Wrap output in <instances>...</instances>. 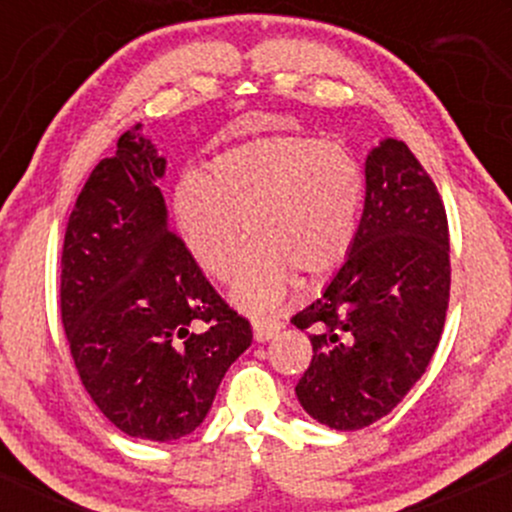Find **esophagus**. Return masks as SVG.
<instances>
[{"label": "esophagus", "mask_w": 512, "mask_h": 512, "mask_svg": "<svg viewBox=\"0 0 512 512\" xmlns=\"http://www.w3.org/2000/svg\"><path fill=\"white\" fill-rule=\"evenodd\" d=\"M281 327L284 325L279 320H272V317H267V320H252V332H255L257 342H269Z\"/></svg>", "instance_id": "esophagus-1"}]
</instances>
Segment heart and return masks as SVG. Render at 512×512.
I'll list each match as a JSON object with an SVG mask.
<instances>
[{"mask_svg":"<svg viewBox=\"0 0 512 512\" xmlns=\"http://www.w3.org/2000/svg\"><path fill=\"white\" fill-rule=\"evenodd\" d=\"M361 209L356 158L310 137H262L221 151L173 195L182 243L214 279L236 272L246 226L252 248L231 298L248 310L279 303L293 272L308 279L334 272L354 245Z\"/></svg>","mask_w":512,"mask_h":512,"instance_id":"b5f03b06","label":"heart"}]
</instances>
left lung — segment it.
Masks as SVG:
<instances>
[{"label": "left lung", "mask_w": 512, "mask_h": 512, "mask_svg": "<svg viewBox=\"0 0 512 512\" xmlns=\"http://www.w3.org/2000/svg\"><path fill=\"white\" fill-rule=\"evenodd\" d=\"M450 298L448 216L428 173L397 139L366 158L358 233L320 298L293 315L313 361L296 385L320 424L358 431L383 419L426 373Z\"/></svg>", "instance_id": "8db88e82"}]
</instances>
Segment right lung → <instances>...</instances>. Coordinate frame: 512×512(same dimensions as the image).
Masks as SVG:
<instances>
[{"instance_id": "right-lung-1", "label": "right lung", "mask_w": 512, "mask_h": 512, "mask_svg": "<svg viewBox=\"0 0 512 512\" xmlns=\"http://www.w3.org/2000/svg\"><path fill=\"white\" fill-rule=\"evenodd\" d=\"M166 156L127 129L76 197L62 248V325L96 407L142 440L190 436L252 342L185 243L158 180Z\"/></svg>"}]
</instances>
